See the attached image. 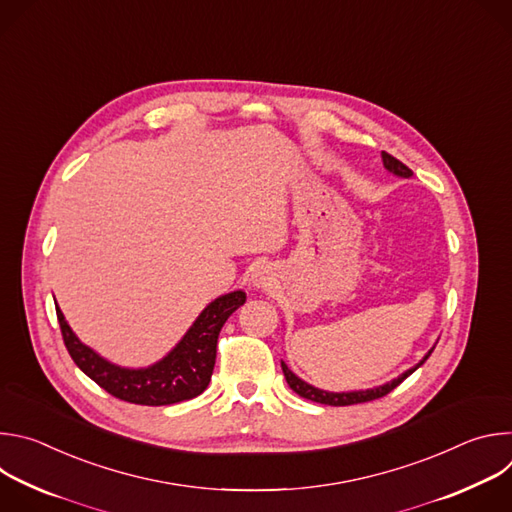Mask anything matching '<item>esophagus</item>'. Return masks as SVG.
I'll return each mask as SVG.
<instances>
[{"label": "esophagus", "instance_id": "1", "mask_svg": "<svg viewBox=\"0 0 512 512\" xmlns=\"http://www.w3.org/2000/svg\"><path fill=\"white\" fill-rule=\"evenodd\" d=\"M251 279H253V283H255L257 287H269V285L273 283V271H271L267 265H261V267H257V269L253 271Z\"/></svg>", "mask_w": 512, "mask_h": 512}]
</instances>
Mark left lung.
Listing matches in <instances>:
<instances>
[{"mask_svg":"<svg viewBox=\"0 0 512 512\" xmlns=\"http://www.w3.org/2000/svg\"><path fill=\"white\" fill-rule=\"evenodd\" d=\"M383 164H385V168L389 170V172H393V174H397V176H403V178H409L413 172L403 164V162H399L397 158H393L391 154H387V152H383ZM433 352V348L427 352V356ZM427 356L417 364V367H413V369H409L407 373H403L401 377H397L395 381H391V383H387V385H383V387H377V389H369V391H354V393H328V391H322V389H316V387H312V385H308L306 381H302V379H298L294 373H291L285 364L281 362V369H283V375H285V381H287V385L294 389L300 397H304V399H310V401H314V403H322V405H332V407H346V405H356V403H367V401H375V399H381V397H385V395H389L395 387H399L411 373H415L421 364L427 360Z\"/></svg>","mask_w":512,"mask_h":512,"instance_id":"left-lung-1","label":"left lung"}]
</instances>
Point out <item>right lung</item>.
<instances>
[{
  "label": "right lung",
  "instance_id": "add662e5",
  "mask_svg": "<svg viewBox=\"0 0 512 512\" xmlns=\"http://www.w3.org/2000/svg\"><path fill=\"white\" fill-rule=\"evenodd\" d=\"M245 304L243 291L214 300L180 344L150 369H121L85 346L56 308L64 346L77 367L109 395L135 405H172L200 395L212 377L216 344L229 316Z\"/></svg>",
  "mask_w": 512,
  "mask_h": 512
}]
</instances>
